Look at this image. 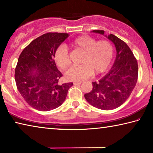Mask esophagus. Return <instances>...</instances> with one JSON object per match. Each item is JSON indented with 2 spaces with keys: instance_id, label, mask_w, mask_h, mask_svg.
I'll list each match as a JSON object with an SVG mask.
<instances>
[{
  "instance_id": "esophagus-1",
  "label": "esophagus",
  "mask_w": 153,
  "mask_h": 153,
  "mask_svg": "<svg viewBox=\"0 0 153 153\" xmlns=\"http://www.w3.org/2000/svg\"><path fill=\"white\" fill-rule=\"evenodd\" d=\"M82 84L81 82H74V84L75 86H77V85H80Z\"/></svg>"
}]
</instances>
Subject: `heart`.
Masks as SVG:
<instances>
[{
  "label": "heart",
  "instance_id": "heart-1",
  "mask_svg": "<svg viewBox=\"0 0 153 153\" xmlns=\"http://www.w3.org/2000/svg\"><path fill=\"white\" fill-rule=\"evenodd\" d=\"M71 48L83 52L80 65L73 67L67 71L66 78L71 81H79L94 74L106 71L112 60L113 46L109 41L96 39L88 35L75 38L69 44ZM54 61L59 68L65 70L69 66L68 49L65 45H60L54 53Z\"/></svg>",
  "mask_w": 153,
  "mask_h": 153
}]
</instances>
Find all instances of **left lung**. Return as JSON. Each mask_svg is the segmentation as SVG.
I'll list each match as a JSON object with an SVG mask.
<instances>
[{
	"label": "left lung",
	"instance_id": "1",
	"mask_svg": "<svg viewBox=\"0 0 153 153\" xmlns=\"http://www.w3.org/2000/svg\"><path fill=\"white\" fill-rule=\"evenodd\" d=\"M104 34V30H93ZM107 38L115 46L117 55L112 68L98 82H92V90L84 94L93 107L102 110L114 109L128 99L135 87L138 75L136 59L127 44L113 34Z\"/></svg>",
	"mask_w": 153,
	"mask_h": 153
}]
</instances>
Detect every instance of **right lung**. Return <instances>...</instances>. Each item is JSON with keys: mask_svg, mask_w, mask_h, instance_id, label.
<instances>
[{"mask_svg": "<svg viewBox=\"0 0 153 153\" xmlns=\"http://www.w3.org/2000/svg\"><path fill=\"white\" fill-rule=\"evenodd\" d=\"M65 33L49 32L36 38L18 59L15 70L17 90L28 105L48 111L59 107L65 100L73 83L59 84L63 76L54 61V53L68 37Z\"/></svg>", "mask_w": 153, "mask_h": 153, "instance_id": "obj_1", "label": "right lung"}]
</instances>
